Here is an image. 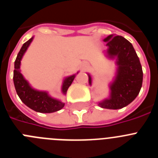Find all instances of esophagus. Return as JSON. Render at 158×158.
<instances>
[{
  "mask_svg": "<svg viewBox=\"0 0 158 158\" xmlns=\"http://www.w3.org/2000/svg\"><path fill=\"white\" fill-rule=\"evenodd\" d=\"M87 66H88L87 65H84V66H82V69H85V68H87Z\"/></svg>",
  "mask_w": 158,
  "mask_h": 158,
  "instance_id": "obj_1",
  "label": "esophagus"
}]
</instances>
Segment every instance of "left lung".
I'll use <instances>...</instances> for the list:
<instances>
[{
	"label": "left lung",
	"instance_id": "left-lung-1",
	"mask_svg": "<svg viewBox=\"0 0 158 158\" xmlns=\"http://www.w3.org/2000/svg\"><path fill=\"white\" fill-rule=\"evenodd\" d=\"M104 41L107 42L110 56L117 57L118 66L115 81L111 85V97L99 104L103 108L120 109L131 104L140 92L143 77L142 65L133 46L125 38L111 35ZM89 81L91 85L89 75Z\"/></svg>",
	"mask_w": 158,
	"mask_h": 158
}]
</instances>
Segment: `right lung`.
Instances as JSON below:
<instances>
[{
  "mask_svg": "<svg viewBox=\"0 0 158 158\" xmlns=\"http://www.w3.org/2000/svg\"><path fill=\"white\" fill-rule=\"evenodd\" d=\"M32 40H33V37L31 38L28 41L23 43L15 61L13 82L16 93L25 105H27L31 109L38 111V112L51 113L59 111L65 105L62 102L51 98L45 92L36 91L35 89H31L20 73V61H21L23 54L27 51V47L31 43ZM74 77L75 75H73V76L68 77L64 81L63 85H62V92L64 94H66L67 89L70 86Z\"/></svg>",
  "mask_w": 158,
  "mask_h": 158,
  "instance_id": "right-lung-1",
  "label": "right lung"
}]
</instances>
